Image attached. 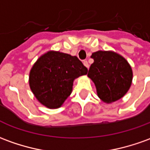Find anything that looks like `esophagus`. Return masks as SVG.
<instances>
[{
    "label": "esophagus",
    "mask_w": 150,
    "mask_h": 150,
    "mask_svg": "<svg viewBox=\"0 0 150 150\" xmlns=\"http://www.w3.org/2000/svg\"><path fill=\"white\" fill-rule=\"evenodd\" d=\"M83 65L85 66L86 67L89 68V64H88V62L87 61H83Z\"/></svg>",
    "instance_id": "obj_1"
}]
</instances>
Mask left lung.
Listing matches in <instances>:
<instances>
[{
	"mask_svg": "<svg viewBox=\"0 0 150 150\" xmlns=\"http://www.w3.org/2000/svg\"><path fill=\"white\" fill-rule=\"evenodd\" d=\"M91 57L94 62L88 76L95 83L98 97L106 103L123 97L132 80V71L126 59L110 51H97Z\"/></svg>",
	"mask_w": 150,
	"mask_h": 150,
	"instance_id": "8db88e82",
	"label": "left lung"
}]
</instances>
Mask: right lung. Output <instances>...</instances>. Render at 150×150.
Masks as SVG:
<instances>
[{
  "label": "right lung",
  "mask_w": 150,
  "mask_h": 150,
  "mask_svg": "<svg viewBox=\"0 0 150 150\" xmlns=\"http://www.w3.org/2000/svg\"><path fill=\"white\" fill-rule=\"evenodd\" d=\"M87 73L88 69L77 57L52 51L44 54L34 64L29 83L41 104L55 109L71 95L74 79Z\"/></svg>",
  "instance_id": "right-lung-1"
}]
</instances>
